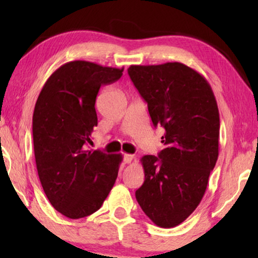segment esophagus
<instances>
[{
  "label": "esophagus",
  "instance_id": "obj_1",
  "mask_svg": "<svg viewBox=\"0 0 258 258\" xmlns=\"http://www.w3.org/2000/svg\"><path fill=\"white\" fill-rule=\"evenodd\" d=\"M133 158H134V156H133V155H131V154H125V155H124V163H125V164H128V163H131V161L133 160Z\"/></svg>",
  "mask_w": 258,
  "mask_h": 258
}]
</instances>
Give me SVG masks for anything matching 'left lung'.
<instances>
[{
	"label": "left lung",
	"mask_w": 258,
	"mask_h": 258,
	"mask_svg": "<svg viewBox=\"0 0 258 258\" xmlns=\"http://www.w3.org/2000/svg\"><path fill=\"white\" fill-rule=\"evenodd\" d=\"M128 75L148 103L152 124L165 128V149L141 158L145 182L135 197L160 228L189 217L206 191L218 157L220 113L203 75L181 62L140 66Z\"/></svg>",
	"instance_id": "left-lung-1"
}]
</instances>
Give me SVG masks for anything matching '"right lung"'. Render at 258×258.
Segmentation results:
<instances>
[{"label": "right lung", "instance_id": "obj_1", "mask_svg": "<svg viewBox=\"0 0 258 258\" xmlns=\"http://www.w3.org/2000/svg\"><path fill=\"white\" fill-rule=\"evenodd\" d=\"M124 68L84 60L62 64L47 78L33 113L38 177L49 202L68 218L89 216L102 206L115 184L120 154L87 150L100 86L118 81Z\"/></svg>", "mask_w": 258, "mask_h": 258}]
</instances>
